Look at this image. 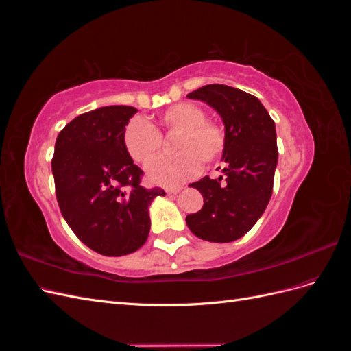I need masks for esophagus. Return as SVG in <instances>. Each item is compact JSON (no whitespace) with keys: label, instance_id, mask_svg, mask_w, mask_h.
<instances>
[{"label":"esophagus","instance_id":"34e87169","mask_svg":"<svg viewBox=\"0 0 351 351\" xmlns=\"http://www.w3.org/2000/svg\"><path fill=\"white\" fill-rule=\"evenodd\" d=\"M182 189L183 187H168V189H165V192H167V195H177Z\"/></svg>","mask_w":351,"mask_h":351}]
</instances>
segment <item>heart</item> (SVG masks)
<instances>
[{
    "label": "heart",
    "instance_id": "1",
    "mask_svg": "<svg viewBox=\"0 0 351 351\" xmlns=\"http://www.w3.org/2000/svg\"><path fill=\"white\" fill-rule=\"evenodd\" d=\"M176 135L173 152L178 155L147 168L151 183L161 186L183 183L199 173L200 162L214 164L224 151L226 137L221 127L205 119V111L192 102L167 108L158 115L154 125L141 119L132 120L123 132V145L133 162L147 167L162 153V137Z\"/></svg>",
    "mask_w": 351,
    "mask_h": 351
}]
</instances>
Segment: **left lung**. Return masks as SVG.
<instances>
[{
	"label": "left lung",
	"instance_id": "left-lung-1",
	"mask_svg": "<svg viewBox=\"0 0 351 351\" xmlns=\"http://www.w3.org/2000/svg\"><path fill=\"white\" fill-rule=\"evenodd\" d=\"M187 98L210 105L226 127V180L206 176L190 184L204 206L186 217L187 227L202 240L234 241L256 224L271 199L278 162L275 123L256 97L226 84H206Z\"/></svg>",
	"mask_w": 351,
	"mask_h": 351
}]
</instances>
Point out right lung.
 <instances>
[{"mask_svg":"<svg viewBox=\"0 0 351 351\" xmlns=\"http://www.w3.org/2000/svg\"><path fill=\"white\" fill-rule=\"evenodd\" d=\"M136 112L110 105L80 114L60 132L51 161L62 217L104 256L142 247L151 228L149 205L165 196L162 189L141 186L143 171L124 149L123 132Z\"/></svg>","mask_w":351,"mask_h":351,"instance_id":"obj_1","label":"right lung"}]
</instances>
